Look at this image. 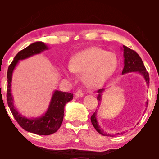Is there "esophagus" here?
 Returning a JSON list of instances; mask_svg holds the SVG:
<instances>
[{
	"mask_svg": "<svg viewBox=\"0 0 159 159\" xmlns=\"http://www.w3.org/2000/svg\"><path fill=\"white\" fill-rule=\"evenodd\" d=\"M75 96L76 97H82V96H84V93H82V91L78 90L77 92L75 93Z\"/></svg>",
	"mask_w": 159,
	"mask_h": 159,
	"instance_id": "esophagus-1",
	"label": "esophagus"
}]
</instances>
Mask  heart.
Segmentation results:
<instances>
[{"mask_svg":"<svg viewBox=\"0 0 159 159\" xmlns=\"http://www.w3.org/2000/svg\"><path fill=\"white\" fill-rule=\"evenodd\" d=\"M117 65V57L114 53L98 47H91L75 54L64 72L69 78L75 72L84 73L86 83L90 87H97L112 77Z\"/></svg>","mask_w":159,"mask_h":159,"instance_id":"b5f03b06","label":"heart"}]
</instances>
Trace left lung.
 <instances>
[{
  "mask_svg": "<svg viewBox=\"0 0 159 159\" xmlns=\"http://www.w3.org/2000/svg\"><path fill=\"white\" fill-rule=\"evenodd\" d=\"M122 50L123 51V57H124V68L122 72V75L129 73V72H138L140 73L145 79L146 83L149 86V73L147 72L145 66H144L143 61H142L140 57L138 55V54L134 50H132L128 47L123 45V48H121ZM103 91H105V89H100L97 91L98 96H97V100L98 102H101L102 99V95ZM148 105V101L146 102V107H147ZM97 111V110H96ZM96 114L97 112H95L91 116V123H92L93 127L96 129V130L99 133V134H102L105 136H113L111 134H107L103 131V129L100 127L98 125L97 120H96ZM123 134V133H121ZM116 134H120V133H117Z\"/></svg>",
  "mask_w": 159,
  "mask_h": 159,
  "instance_id": "obj_1",
  "label": "left lung"
}]
</instances>
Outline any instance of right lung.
<instances>
[{
  "label": "right lung",
  "instance_id": "obj_1",
  "mask_svg": "<svg viewBox=\"0 0 159 159\" xmlns=\"http://www.w3.org/2000/svg\"><path fill=\"white\" fill-rule=\"evenodd\" d=\"M48 47L43 42H36L25 48L16 54L7 71V101L11 112L17 123L25 131L39 135H49L56 132L61 127L64 115L66 104L73 98V94L70 93L54 90L48 110L43 116L39 117L27 118L21 115L13 104V97L11 93L12 73L19 61L27 59L35 54H40L48 50Z\"/></svg>",
  "mask_w": 159,
  "mask_h": 159
}]
</instances>
